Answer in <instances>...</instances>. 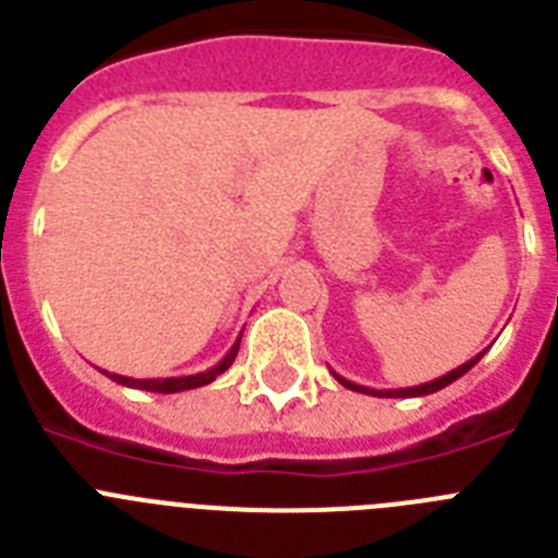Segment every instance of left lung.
Listing matches in <instances>:
<instances>
[{
  "instance_id": "left-lung-1",
  "label": "left lung",
  "mask_w": 558,
  "mask_h": 558,
  "mask_svg": "<svg viewBox=\"0 0 558 558\" xmlns=\"http://www.w3.org/2000/svg\"><path fill=\"white\" fill-rule=\"evenodd\" d=\"M483 352H486V349H483ZM483 352L475 354V357H472V360H466L463 366H458V368H452V372H447L445 377H436V379H430V383H422V386H413V388H388V391H377V388L357 386V383H352V379L340 377V374H335V372L332 374H335V379H338L340 386L349 388V391H357V393H372V397H427V393L441 391V388H447V386H450V383H456L458 377H463V374L470 372V368L475 366L477 360L483 357Z\"/></svg>"
}]
</instances>
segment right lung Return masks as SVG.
Wrapping results in <instances>:
<instances>
[{
  "instance_id": "1",
  "label": "right lung",
  "mask_w": 558,
  "mask_h": 558,
  "mask_svg": "<svg viewBox=\"0 0 558 558\" xmlns=\"http://www.w3.org/2000/svg\"><path fill=\"white\" fill-rule=\"evenodd\" d=\"M243 338V335H240ZM240 338L234 340V347L229 349V354H226L223 360H220L218 366L206 368V372H198V374H186V377H165V379H133V377H122V374H108V372H100L106 374V377H111L113 383H120V386H128V388H142V391H153V393H179V391H190V388H201V386H209L211 379L220 377V374L226 372V368L234 363L236 357V349H240Z\"/></svg>"
}]
</instances>
